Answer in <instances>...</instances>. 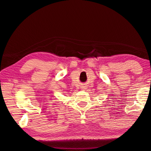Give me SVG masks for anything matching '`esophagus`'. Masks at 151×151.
I'll return each mask as SVG.
<instances>
[{
    "instance_id": "esophagus-1",
    "label": "esophagus",
    "mask_w": 151,
    "mask_h": 151,
    "mask_svg": "<svg viewBox=\"0 0 151 151\" xmlns=\"http://www.w3.org/2000/svg\"><path fill=\"white\" fill-rule=\"evenodd\" d=\"M86 86L85 85H82V87H81V88L85 89V88H86Z\"/></svg>"
}]
</instances>
